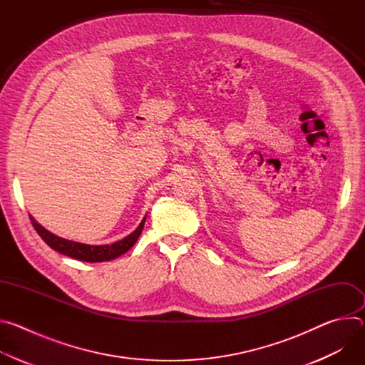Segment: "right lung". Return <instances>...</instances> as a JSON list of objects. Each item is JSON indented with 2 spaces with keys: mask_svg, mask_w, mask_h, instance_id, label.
Returning a JSON list of instances; mask_svg holds the SVG:
<instances>
[{
  "mask_svg": "<svg viewBox=\"0 0 365 365\" xmlns=\"http://www.w3.org/2000/svg\"><path fill=\"white\" fill-rule=\"evenodd\" d=\"M29 217H30V221H31L34 230L37 231V234L41 237V240L50 248H53L55 251H58L63 255H68L71 258L79 259V262H86V263L110 262V259H114V258L120 257L121 254L127 252L138 240V237L143 231L144 222H145V217H144L134 232H131L128 237H125L111 245H108V244L107 245H88V244L65 240L55 234H51L46 228H43L31 215H29Z\"/></svg>",
  "mask_w": 365,
  "mask_h": 365,
  "instance_id": "1",
  "label": "right lung"
}]
</instances>
